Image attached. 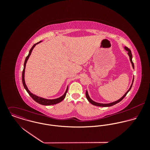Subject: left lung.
I'll use <instances>...</instances> for the list:
<instances>
[{"label": "left lung", "mask_w": 150, "mask_h": 150, "mask_svg": "<svg viewBox=\"0 0 150 150\" xmlns=\"http://www.w3.org/2000/svg\"><path fill=\"white\" fill-rule=\"evenodd\" d=\"M124 48H125V50L128 52V54L129 57V58H130V62H131V64H132V65L133 68L134 69V67L133 62H132V54L131 51L129 49L128 47H125ZM133 81H134V78L133 79L132 83L131 86H130V88H129L128 91L125 93V95H124L122 98H121L119 100H117V101H115V102H112V103H107V104H104V103H99L95 102L93 101V100L90 98V97L89 96V95H88V91H86V99H88V100L89 101V102H90V103H91L92 105H95V106H100V107H110V106H113V105H115V104H117V103H119L120 102H121V100H122V99H123L126 96L127 94L128 93L129 91L130 90V89H131V88H132V86Z\"/></svg>", "instance_id": "1"}]
</instances>
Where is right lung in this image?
<instances>
[{
	"mask_svg": "<svg viewBox=\"0 0 150 150\" xmlns=\"http://www.w3.org/2000/svg\"><path fill=\"white\" fill-rule=\"evenodd\" d=\"M42 41H40L38 43H36L31 48V49L29 51V54L25 58V62H24V64H23V71H22V84H23V86H24L25 89H26V91H27V92L29 93V95L30 96V97L35 101L37 103L40 104V105H45V106H49V105H55V104H57L58 103H60L61 102H62L65 98L66 96V93L67 92V90H68V86L67 87V89L64 92V94L61 96L60 98H57V99H44L43 98H41V97H39V96H38L36 95H35V94H33L32 93H31L27 86L25 84V66H26V62L29 59V57H30V54H31V52L33 50V49L34 48V47L36 46V44H39V43H41Z\"/></svg>",
	"mask_w": 150,
	"mask_h": 150,
	"instance_id": "add662e5",
	"label": "right lung"
}]
</instances>
